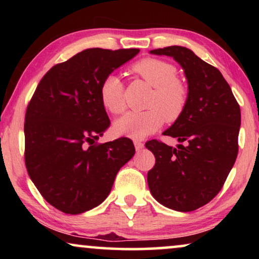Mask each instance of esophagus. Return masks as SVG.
Instances as JSON below:
<instances>
[{"label":"esophagus","mask_w":259,"mask_h":259,"mask_svg":"<svg viewBox=\"0 0 259 259\" xmlns=\"http://www.w3.org/2000/svg\"><path fill=\"white\" fill-rule=\"evenodd\" d=\"M134 146H136L137 151H141L144 148V143H141L139 140H136L134 141Z\"/></svg>","instance_id":"1"}]
</instances>
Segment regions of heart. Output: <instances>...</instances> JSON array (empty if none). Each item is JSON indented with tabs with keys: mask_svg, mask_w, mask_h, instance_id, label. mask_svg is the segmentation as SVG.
Returning a JSON list of instances; mask_svg holds the SVG:
<instances>
[{
	"mask_svg": "<svg viewBox=\"0 0 259 259\" xmlns=\"http://www.w3.org/2000/svg\"><path fill=\"white\" fill-rule=\"evenodd\" d=\"M137 77L153 87L148 99L150 109L130 112L116 120L114 130L118 134L133 139H144L160 128L166 120L176 121L189 101V88L178 77V69L173 63L157 58H145L131 67ZM122 81L115 74H108L100 84L102 105L113 114L126 109Z\"/></svg>",
	"mask_w": 259,
	"mask_h": 259,
	"instance_id": "obj_1",
	"label": "heart"
}]
</instances>
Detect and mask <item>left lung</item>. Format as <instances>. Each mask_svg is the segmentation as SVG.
<instances>
[{
  "instance_id": "8db88e82",
  "label": "left lung",
  "mask_w": 259,
  "mask_h": 259,
  "mask_svg": "<svg viewBox=\"0 0 259 259\" xmlns=\"http://www.w3.org/2000/svg\"><path fill=\"white\" fill-rule=\"evenodd\" d=\"M151 53L172 56L180 63L189 83V101L164 132L185 144L173 148L152 139L145 145L155 157L147 173L148 187L164 206L194 211L217 196L235 164L240 108L222 73L192 51L171 46Z\"/></svg>"
}]
</instances>
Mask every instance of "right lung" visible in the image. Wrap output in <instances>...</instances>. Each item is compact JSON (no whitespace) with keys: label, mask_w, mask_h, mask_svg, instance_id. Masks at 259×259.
Segmentation results:
<instances>
[{"label":"right lung","mask_w":259,"mask_h":259,"mask_svg":"<svg viewBox=\"0 0 259 259\" xmlns=\"http://www.w3.org/2000/svg\"><path fill=\"white\" fill-rule=\"evenodd\" d=\"M139 49L90 48L45 74L24 118V162L52 206L79 214L101 204L116 173L136 153L133 141L99 144L111 125L100 99L102 80Z\"/></svg>","instance_id":"1"}]
</instances>
